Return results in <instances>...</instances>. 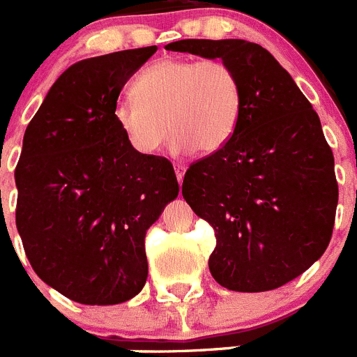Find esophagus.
Masks as SVG:
<instances>
[{
    "label": "esophagus",
    "instance_id": "esophagus-1",
    "mask_svg": "<svg viewBox=\"0 0 357 357\" xmlns=\"http://www.w3.org/2000/svg\"><path fill=\"white\" fill-rule=\"evenodd\" d=\"M184 173H185L184 166H182V164H175V175H176V181H178V184H182Z\"/></svg>",
    "mask_w": 357,
    "mask_h": 357
}]
</instances>
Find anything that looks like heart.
<instances>
[{"instance_id": "obj_1", "label": "heart", "mask_w": 357, "mask_h": 357, "mask_svg": "<svg viewBox=\"0 0 357 357\" xmlns=\"http://www.w3.org/2000/svg\"><path fill=\"white\" fill-rule=\"evenodd\" d=\"M135 96L114 105V121L134 150L155 153L173 132L175 153L222 150L243 109L239 75L222 59H162L134 82Z\"/></svg>"}]
</instances>
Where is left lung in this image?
Listing matches in <instances>:
<instances>
[{"mask_svg": "<svg viewBox=\"0 0 357 357\" xmlns=\"http://www.w3.org/2000/svg\"><path fill=\"white\" fill-rule=\"evenodd\" d=\"M166 50L222 59L243 85L234 135L182 182V197L214 229L211 275L232 291L280 288L320 259L333 234L338 184L320 118L259 44L184 39Z\"/></svg>", "mask_w": 357, "mask_h": 357, "instance_id": "obj_1", "label": "left lung"}]
</instances>
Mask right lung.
Masks as SVG:
<instances>
[{"label":"right lung","instance_id":"1","mask_svg":"<svg viewBox=\"0 0 357 357\" xmlns=\"http://www.w3.org/2000/svg\"><path fill=\"white\" fill-rule=\"evenodd\" d=\"M155 52L69 66L24 132L17 232L33 272L80 304H121L143 289L144 236L178 195L172 162L134 150L112 116L123 85Z\"/></svg>","mask_w":357,"mask_h":357}]
</instances>
